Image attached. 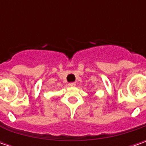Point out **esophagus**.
I'll list each match as a JSON object with an SVG mask.
<instances>
[{
    "instance_id": "obj_1",
    "label": "esophagus",
    "mask_w": 146,
    "mask_h": 146,
    "mask_svg": "<svg viewBox=\"0 0 146 146\" xmlns=\"http://www.w3.org/2000/svg\"><path fill=\"white\" fill-rule=\"evenodd\" d=\"M76 83H75V82H71V83H70V84H69V86H70V87H75V86H76Z\"/></svg>"
}]
</instances>
